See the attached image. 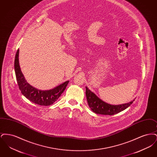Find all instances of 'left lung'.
<instances>
[{
	"instance_id": "obj_1",
	"label": "left lung",
	"mask_w": 157,
	"mask_h": 157,
	"mask_svg": "<svg viewBox=\"0 0 157 157\" xmlns=\"http://www.w3.org/2000/svg\"><path fill=\"white\" fill-rule=\"evenodd\" d=\"M86 96L87 102L91 110L98 114L112 115L121 112L133 103L135 99L127 104L111 105L101 100L86 86Z\"/></svg>"
}]
</instances>
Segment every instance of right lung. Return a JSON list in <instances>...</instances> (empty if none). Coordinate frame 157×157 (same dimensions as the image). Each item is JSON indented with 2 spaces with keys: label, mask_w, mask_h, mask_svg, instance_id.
Wrapping results in <instances>:
<instances>
[{
  "label": "right lung",
  "mask_w": 157,
  "mask_h": 157,
  "mask_svg": "<svg viewBox=\"0 0 157 157\" xmlns=\"http://www.w3.org/2000/svg\"><path fill=\"white\" fill-rule=\"evenodd\" d=\"M19 53L18 49L15 56L14 67L16 81L23 95L36 104L43 106L53 104L65 90L69 81H67L52 90H42L35 88L27 82L21 71L19 62Z\"/></svg>",
  "instance_id": "add662e5"
}]
</instances>
